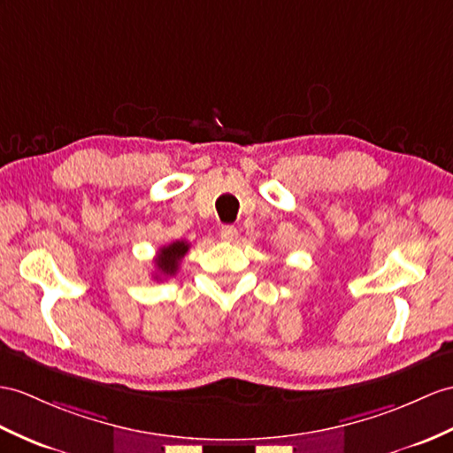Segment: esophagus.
Wrapping results in <instances>:
<instances>
[{"mask_svg":"<svg viewBox=\"0 0 453 453\" xmlns=\"http://www.w3.org/2000/svg\"><path fill=\"white\" fill-rule=\"evenodd\" d=\"M236 238H238V230H236L234 226L226 225V226L220 228V240H225V242H234Z\"/></svg>","mask_w":453,"mask_h":453,"instance_id":"obj_1","label":"esophagus"}]
</instances>
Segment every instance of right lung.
<instances>
[{
  "label": "right lung",
  "instance_id": "add662e5",
  "mask_svg": "<svg viewBox=\"0 0 453 453\" xmlns=\"http://www.w3.org/2000/svg\"><path fill=\"white\" fill-rule=\"evenodd\" d=\"M188 250H190V244L186 240H176L169 246H163L157 251V257H156V271H157L156 279L173 277Z\"/></svg>",
  "mask_w": 453,
  "mask_h": 453
}]
</instances>
